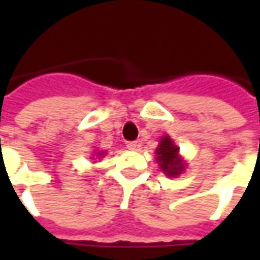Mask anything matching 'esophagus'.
<instances>
[{
	"instance_id": "esophagus-1",
	"label": "esophagus",
	"mask_w": 260,
	"mask_h": 260,
	"mask_svg": "<svg viewBox=\"0 0 260 260\" xmlns=\"http://www.w3.org/2000/svg\"><path fill=\"white\" fill-rule=\"evenodd\" d=\"M138 146H139V145H138V142H126V147L131 149V150H135Z\"/></svg>"
}]
</instances>
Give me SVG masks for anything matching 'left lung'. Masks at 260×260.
I'll return each instance as SVG.
<instances>
[{
	"instance_id": "left-lung-1",
	"label": "left lung",
	"mask_w": 260,
	"mask_h": 260,
	"mask_svg": "<svg viewBox=\"0 0 260 260\" xmlns=\"http://www.w3.org/2000/svg\"><path fill=\"white\" fill-rule=\"evenodd\" d=\"M180 149L174 145L170 136H163L156 149V160L164 174L178 177L185 170V163L180 156Z\"/></svg>"
}]
</instances>
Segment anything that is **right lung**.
<instances>
[{
	"label": "right lung",
	"instance_id": "right-lung-1",
	"mask_svg": "<svg viewBox=\"0 0 260 260\" xmlns=\"http://www.w3.org/2000/svg\"><path fill=\"white\" fill-rule=\"evenodd\" d=\"M102 154H103V152H100V153H99V156H102Z\"/></svg>",
	"mask_w": 260,
	"mask_h": 260
}]
</instances>
